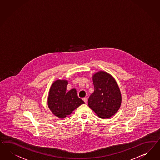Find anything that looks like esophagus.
Returning <instances> with one entry per match:
<instances>
[{
    "instance_id": "1",
    "label": "esophagus",
    "mask_w": 160,
    "mask_h": 160,
    "mask_svg": "<svg viewBox=\"0 0 160 160\" xmlns=\"http://www.w3.org/2000/svg\"><path fill=\"white\" fill-rule=\"evenodd\" d=\"M83 100L85 102V103H88V98H83Z\"/></svg>"
}]
</instances>
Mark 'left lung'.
Listing matches in <instances>:
<instances>
[{"label": "left lung", "instance_id": "obj_1", "mask_svg": "<svg viewBox=\"0 0 160 160\" xmlns=\"http://www.w3.org/2000/svg\"><path fill=\"white\" fill-rule=\"evenodd\" d=\"M94 92L89 96L88 106L100 118L108 119L119 110L122 95L118 83L109 73L101 71L92 76Z\"/></svg>", "mask_w": 160, "mask_h": 160}]
</instances>
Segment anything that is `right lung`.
Here are the masks:
<instances>
[{
  "instance_id": "right-lung-1",
  "label": "right lung",
  "mask_w": 160,
  "mask_h": 160,
  "mask_svg": "<svg viewBox=\"0 0 160 160\" xmlns=\"http://www.w3.org/2000/svg\"><path fill=\"white\" fill-rule=\"evenodd\" d=\"M68 81L57 79L52 83L48 96L47 104L51 112L60 119L70 115L80 105L85 103L77 93L75 89L66 92Z\"/></svg>"
}]
</instances>
